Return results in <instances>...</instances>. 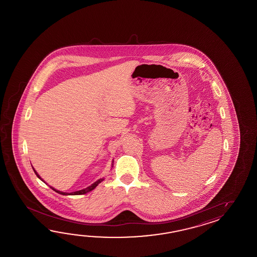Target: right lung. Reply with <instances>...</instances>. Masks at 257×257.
Here are the masks:
<instances>
[{
    "label": "right lung",
    "mask_w": 257,
    "mask_h": 257,
    "mask_svg": "<svg viewBox=\"0 0 257 257\" xmlns=\"http://www.w3.org/2000/svg\"><path fill=\"white\" fill-rule=\"evenodd\" d=\"M34 172H35V174L37 175V176L39 177V179L41 181H43V179L39 176V174L36 172V170L34 169ZM104 178H101V179H99V180L96 181V182H94L93 184H92L91 186H88V187H86V188H84V189H82V190H79V191L76 192H72V193H65V192H61L59 191V190H57V189H55L54 187H52V186H49L51 189H53L55 192H57V193H59V194H61V195H83V194H86V193H88V192L92 191V190H93L96 186H98L99 184L102 182V181H104Z\"/></svg>",
    "instance_id": "add662e5"
}]
</instances>
